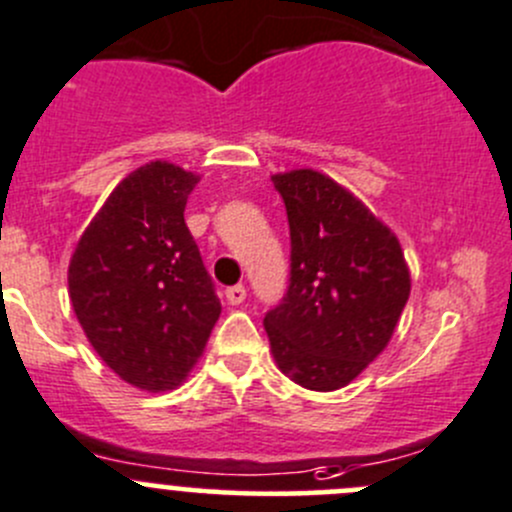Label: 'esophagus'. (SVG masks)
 <instances>
[{"label": "esophagus", "mask_w": 512, "mask_h": 512, "mask_svg": "<svg viewBox=\"0 0 512 512\" xmlns=\"http://www.w3.org/2000/svg\"><path fill=\"white\" fill-rule=\"evenodd\" d=\"M225 297H227V302H230V305H240V302H245V297H247L245 285H232V287H227Z\"/></svg>", "instance_id": "1"}]
</instances>
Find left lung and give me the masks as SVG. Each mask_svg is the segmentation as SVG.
I'll return each instance as SVG.
<instances>
[{"mask_svg": "<svg viewBox=\"0 0 512 512\" xmlns=\"http://www.w3.org/2000/svg\"><path fill=\"white\" fill-rule=\"evenodd\" d=\"M290 222V287L265 315L272 357L290 380L330 393L385 347L410 297L398 237L317 170L272 175Z\"/></svg>", "mask_w": 512, "mask_h": 512, "instance_id": "left-lung-1", "label": "left lung"}]
</instances>
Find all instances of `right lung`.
Returning a JSON list of instances; mask_svg holds the SVG:
<instances>
[{
    "mask_svg": "<svg viewBox=\"0 0 512 512\" xmlns=\"http://www.w3.org/2000/svg\"><path fill=\"white\" fill-rule=\"evenodd\" d=\"M200 175L155 160L124 177L79 237L69 300L109 370L147 393L182 385L222 305L185 225Z\"/></svg>",
    "mask_w": 512,
    "mask_h": 512,
    "instance_id": "obj_1",
    "label": "right lung"
}]
</instances>
